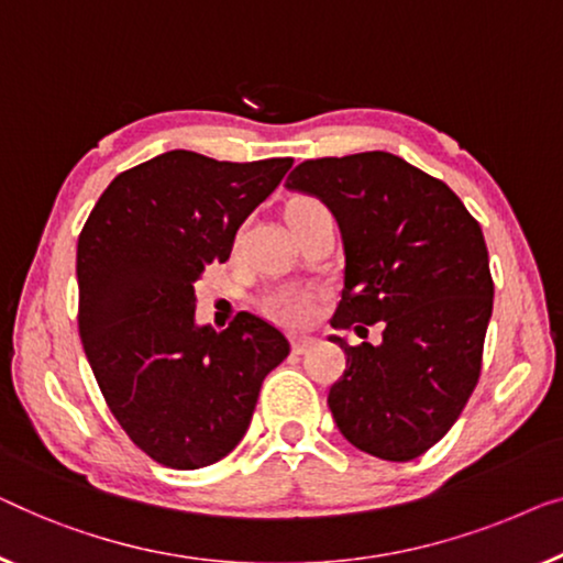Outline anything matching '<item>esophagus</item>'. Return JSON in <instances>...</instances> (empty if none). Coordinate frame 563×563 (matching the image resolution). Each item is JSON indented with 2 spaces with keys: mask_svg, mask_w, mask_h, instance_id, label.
<instances>
[{
  "mask_svg": "<svg viewBox=\"0 0 563 563\" xmlns=\"http://www.w3.org/2000/svg\"><path fill=\"white\" fill-rule=\"evenodd\" d=\"M313 344H316V339L308 336V334H296V336H292V352H296V354H306Z\"/></svg>",
  "mask_w": 563,
  "mask_h": 563,
  "instance_id": "esophagus-1",
  "label": "esophagus"
}]
</instances>
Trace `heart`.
Masks as SVG:
<instances>
[{
	"label": "heart",
	"instance_id": "heart-1",
	"mask_svg": "<svg viewBox=\"0 0 563 563\" xmlns=\"http://www.w3.org/2000/svg\"><path fill=\"white\" fill-rule=\"evenodd\" d=\"M267 311L283 323H300L311 313V296L298 288H283L267 298Z\"/></svg>",
	"mask_w": 563,
	"mask_h": 563
}]
</instances>
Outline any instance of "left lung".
<instances>
[{"label": "left lung", "instance_id": "8db88e82", "mask_svg": "<svg viewBox=\"0 0 563 563\" xmlns=\"http://www.w3.org/2000/svg\"><path fill=\"white\" fill-rule=\"evenodd\" d=\"M285 188L334 213L344 247L336 331L383 321V342L352 346L329 408L364 454L408 462L462 413L479 379L495 285L487 244L446 184L398 155L306 161Z\"/></svg>", "mask_w": 563, "mask_h": 563}]
</instances>
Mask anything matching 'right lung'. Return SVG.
<instances>
[{"mask_svg":"<svg viewBox=\"0 0 563 563\" xmlns=\"http://www.w3.org/2000/svg\"><path fill=\"white\" fill-rule=\"evenodd\" d=\"M290 165L170 150L120 173L78 236L86 360L126 437L157 464L224 459L250 429L265 375L288 357V339L260 316L242 311L224 331L196 321L194 285L229 260L236 229Z\"/></svg>","mask_w":563,"mask_h":563,"instance_id":"right-lung-1","label":"right lung"}]
</instances>
